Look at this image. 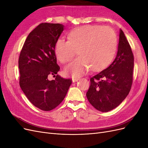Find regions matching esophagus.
Returning <instances> with one entry per match:
<instances>
[{
  "mask_svg": "<svg viewBox=\"0 0 148 148\" xmlns=\"http://www.w3.org/2000/svg\"><path fill=\"white\" fill-rule=\"evenodd\" d=\"M79 78H75V77H73V78H72V81H73V82H77L78 80H79Z\"/></svg>",
  "mask_w": 148,
  "mask_h": 148,
  "instance_id": "esophagus-1",
  "label": "esophagus"
}]
</instances>
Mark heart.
I'll return each mask as SVG.
<instances>
[{"label":"heart","instance_id":"1","mask_svg":"<svg viewBox=\"0 0 148 148\" xmlns=\"http://www.w3.org/2000/svg\"><path fill=\"white\" fill-rule=\"evenodd\" d=\"M68 41L59 39L54 52L62 64L69 62L76 52L79 55L65 68V72L75 77L83 75L90 68L99 71L112 60L117 47V36L114 30L100 25H86L71 30Z\"/></svg>","mask_w":148,"mask_h":148}]
</instances>
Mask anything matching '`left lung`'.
Listing matches in <instances>:
<instances>
[{"label":"left lung","mask_w":148,"mask_h":148,"mask_svg":"<svg viewBox=\"0 0 148 148\" xmlns=\"http://www.w3.org/2000/svg\"><path fill=\"white\" fill-rule=\"evenodd\" d=\"M134 56L127 38L120 31L118 51L114 61L90 78L86 92L89 103L103 112L115 109L125 99L132 88Z\"/></svg>","instance_id":"left-lung-1"}]
</instances>
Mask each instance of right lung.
Returning <instances> with one entry per match:
<instances>
[{
	"mask_svg": "<svg viewBox=\"0 0 148 148\" xmlns=\"http://www.w3.org/2000/svg\"><path fill=\"white\" fill-rule=\"evenodd\" d=\"M64 25L42 23L28 34L19 59V83L30 102L38 109L49 111L59 106L65 98L72 82L57 74L54 48ZM51 75L54 80L48 79Z\"/></svg>",
	"mask_w": 148,
	"mask_h": 148,
	"instance_id": "right-lung-1",
	"label": "right lung"
}]
</instances>
